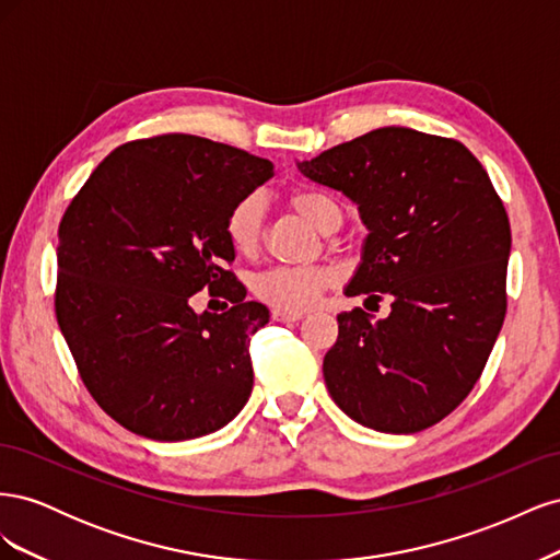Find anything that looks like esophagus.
Listing matches in <instances>:
<instances>
[{
    "mask_svg": "<svg viewBox=\"0 0 560 560\" xmlns=\"http://www.w3.org/2000/svg\"><path fill=\"white\" fill-rule=\"evenodd\" d=\"M270 315H273L276 322H296V319L303 317L301 313H287V311H278V308H273V313H270Z\"/></svg>",
    "mask_w": 560,
    "mask_h": 560,
    "instance_id": "esophagus-1",
    "label": "esophagus"
}]
</instances>
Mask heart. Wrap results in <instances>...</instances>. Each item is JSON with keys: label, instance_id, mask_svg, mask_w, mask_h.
<instances>
[{"label": "heart", "instance_id": "heart-1", "mask_svg": "<svg viewBox=\"0 0 560 560\" xmlns=\"http://www.w3.org/2000/svg\"><path fill=\"white\" fill-rule=\"evenodd\" d=\"M287 202L319 231H334L343 222L338 202L317 189H294L287 194ZM224 233L238 257H257L264 245V200L245 196L235 202L226 214ZM334 282L336 270L329 266H276L252 280V292L278 311L303 313L313 308Z\"/></svg>", "mask_w": 560, "mask_h": 560}]
</instances>
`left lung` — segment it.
<instances>
[{"label":"left lung","mask_w":560,"mask_h":560,"mask_svg":"<svg viewBox=\"0 0 560 560\" xmlns=\"http://www.w3.org/2000/svg\"><path fill=\"white\" fill-rule=\"evenodd\" d=\"M296 165L358 202L369 229L346 294L393 296L385 319L336 317L331 399L378 432L436 425L481 378L506 313L512 229L488 173L463 142L399 126Z\"/></svg>","instance_id":"8db88e82"}]
</instances>
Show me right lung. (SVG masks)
<instances>
[{
    "instance_id": "1",
    "label": "right lung",
    "mask_w": 560,
    "mask_h": 560,
    "mask_svg": "<svg viewBox=\"0 0 560 560\" xmlns=\"http://www.w3.org/2000/svg\"><path fill=\"white\" fill-rule=\"evenodd\" d=\"M270 177L266 159L167 132L114 149L65 210L56 317L83 385L118 425L184 442L245 406L249 341L268 311L245 301L224 222ZM200 289L223 311L196 314Z\"/></svg>"
}]
</instances>
